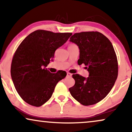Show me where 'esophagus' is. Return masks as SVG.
Returning a JSON list of instances; mask_svg holds the SVG:
<instances>
[{
    "label": "esophagus",
    "instance_id": "1",
    "mask_svg": "<svg viewBox=\"0 0 132 132\" xmlns=\"http://www.w3.org/2000/svg\"><path fill=\"white\" fill-rule=\"evenodd\" d=\"M67 75L68 76H69V77H71V76H72V74L68 73V72H67Z\"/></svg>",
    "mask_w": 132,
    "mask_h": 132
}]
</instances>
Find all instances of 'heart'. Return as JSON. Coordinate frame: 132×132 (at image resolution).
Wrapping results in <instances>:
<instances>
[{
    "mask_svg": "<svg viewBox=\"0 0 132 132\" xmlns=\"http://www.w3.org/2000/svg\"><path fill=\"white\" fill-rule=\"evenodd\" d=\"M72 45H73V44H72Z\"/></svg>",
    "mask_w": 132,
    "mask_h": 132,
    "instance_id": "obj_1",
    "label": "heart"
}]
</instances>
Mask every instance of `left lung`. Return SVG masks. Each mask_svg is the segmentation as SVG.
<instances>
[{
	"label": "left lung",
	"mask_w": 132,
	"mask_h": 132,
	"mask_svg": "<svg viewBox=\"0 0 132 132\" xmlns=\"http://www.w3.org/2000/svg\"><path fill=\"white\" fill-rule=\"evenodd\" d=\"M80 50L79 65L84 64L87 78L73 75L75 84L69 88L75 100L84 106L96 104L106 97L118 76V61L109 39L98 32L76 33L70 38Z\"/></svg>",
	"instance_id": "1"
}]
</instances>
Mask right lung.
<instances>
[{
	"instance_id": "add662e5",
	"label": "right lung",
	"mask_w": 132,
	"mask_h": 132,
	"mask_svg": "<svg viewBox=\"0 0 132 132\" xmlns=\"http://www.w3.org/2000/svg\"><path fill=\"white\" fill-rule=\"evenodd\" d=\"M71 35L37 30L20 44L12 58L11 75L16 91L27 103L42 106L52 97L57 83L65 77V71L51 73L46 67L56 50Z\"/></svg>"
}]
</instances>
